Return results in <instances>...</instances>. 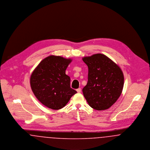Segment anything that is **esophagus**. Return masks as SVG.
I'll use <instances>...</instances> for the list:
<instances>
[{"mask_svg": "<svg viewBox=\"0 0 150 150\" xmlns=\"http://www.w3.org/2000/svg\"><path fill=\"white\" fill-rule=\"evenodd\" d=\"M76 91H77L78 93H80V92H81V88H79L78 89H76Z\"/></svg>", "mask_w": 150, "mask_h": 150, "instance_id": "esophagus-1", "label": "esophagus"}]
</instances>
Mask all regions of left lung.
Here are the masks:
<instances>
[{
	"mask_svg": "<svg viewBox=\"0 0 150 150\" xmlns=\"http://www.w3.org/2000/svg\"><path fill=\"white\" fill-rule=\"evenodd\" d=\"M88 67V83L83 93L89 105L96 110L111 107L120 96L124 75L120 67L105 54L83 57Z\"/></svg>",
	"mask_w": 150,
	"mask_h": 150,
	"instance_id": "1",
	"label": "left lung"
}]
</instances>
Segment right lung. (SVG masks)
<instances>
[{
	"label": "right lung",
	"mask_w": 150,
	"mask_h": 150,
	"mask_svg": "<svg viewBox=\"0 0 150 150\" xmlns=\"http://www.w3.org/2000/svg\"><path fill=\"white\" fill-rule=\"evenodd\" d=\"M70 58L50 56L39 63L30 76V86L36 98L45 106L59 110L66 106L77 92L70 87L66 70Z\"/></svg>",
	"instance_id": "add662e5"
}]
</instances>
